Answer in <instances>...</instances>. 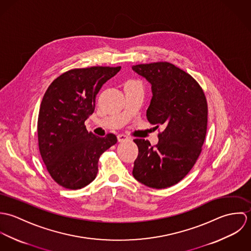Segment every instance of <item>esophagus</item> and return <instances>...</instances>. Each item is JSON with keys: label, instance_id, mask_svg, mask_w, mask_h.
<instances>
[{"label": "esophagus", "instance_id": "34e87169", "mask_svg": "<svg viewBox=\"0 0 251 251\" xmlns=\"http://www.w3.org/2000/svg\"><path fill=\"white\" fill-rule=\"evenodd\" d=\"M117 138H118V141H119V142H123V141H125V140H127L129 137H128L126 134L121 133V134H119V135L117 136Z\"/></svg>", "mask_w": 251, "mask_h": 251}]
</instances>
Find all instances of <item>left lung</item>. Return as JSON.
<instances>
[{
	"instance_id": "1",
	"label": "left lung",
	"mask_w": 251,
	"mask_h": 251,
	"mask_svg": "<svg viewBox=\"0 0 251 251\" xmlns=\"http://www.w3.org/2000/svg\"><path fill=\"white\" fill-rule=\"evenodd\" d=\"M132 70L151 84L152 98L147 109L151 125L165 128L158 143L134 139L138 155L132 175L152 188L170 187L183 179L196 163L205 141L208 103L203 89L187 72L168 62L140 64Z\"/></svg>"
}]
</instances>
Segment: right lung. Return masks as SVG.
Masks as SVG:
<instances>
[{
    "label": "right lung",
    "mask_w": 251,
    "mask_h": 251,
    "mask_svg": "<svg viewBox=\"0 0 251 251\" xmlns=\"http://www.w3.org/2000/svg\"><path fill=\"white\" fill-rule=\"evenodd\" d=\"M121 67L73 69L46 90L38 113L37 137L42 160L52 179L68 189H80L96 179L99 159L117 137L89 132L85 121L96 106L102 85Z\"/></svg>",
    "instance_id": "right-lung-1"
}]
</instances>
